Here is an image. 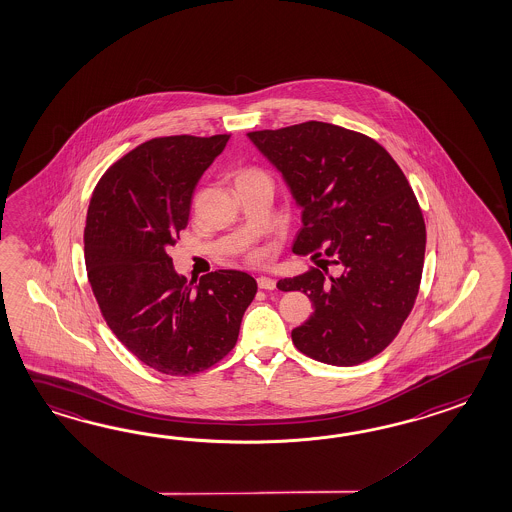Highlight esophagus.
<instances>
[{
  "label": "esophagus",
  "instance_id": "34e87169",
  "mask_svg": "<svg viewBox=\"0 0 512 512\" xmlns=\"http://www.w3.org/2000/svg\"><path fill=\"white\" fill-rule=\"evenodd\" d=\"M258 287L263 289V291H273L274 287H276V282H274L273 278H269V276H260L258 278Z\"/></svg>",
  "mask_w": 512,
  "mask_h": 512
}]
</instances>
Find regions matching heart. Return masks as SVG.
Wrapping results in <instances>:
<instances>
[{
	"instance_id": "1",
	"label": "heart",
	"mask_w": 512,
	"mask_h": 512,
	"mask_svg": "<svg viewBox=\"0 0 512 512\" xmlns=\"http://www.w3.org/2000/svg\"><path fill=\"white\" fill-rule=\"evenodd\" d=\"M254 177H267L260 169H245L239 173L238 179H254Z\"/></svg>"
}]
</instances>
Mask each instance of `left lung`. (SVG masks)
Returning <instances> with one entry per match:
<instances>
[{
	"instance_id": "left-lung-1",
	"label": "left lung",
	"mask_w": 512,
	"mask_h": 512,
	"mask_svg": "<svg viewBox=\"0 0 512 512\" xmlns=\"http://www.w3.org/2000/svg\"><path fill=\"white\" fill-rule=\"evenodd\" d=\"M286 180L302 208L295 254H322L339 277L311 267L284 278L280 291H302L313 315L291 332L302 354L352 367L393 343L415 306L426 223L404 171L380 143L332 123L306 121L247 134Z\"/></svg>"
}]
</instances>
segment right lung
<instances>
[{"instance_id": "obj_1", "label": "right lung", "mask_w": 512, "mask_h": 512, "mask_svg": "<svg viewBox=\"0 0 512 512\" xmlns=\"http://www.w3.org/2000/svg\"><path fill=\"white\" fill-rule=\"evenodd\" d=\"M230 134L164 136L108 167L86 215L84 262L103 319L147 367L167 376L210 369L236 346L258 291L219 269L188 284L167 254L188 226L191 197Z\"/></svg>"}]
</instances>
